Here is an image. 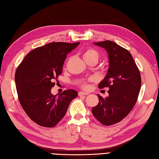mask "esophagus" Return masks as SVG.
<instances>
[{
    "label": "esophagus",
    "mask_w": 159,
    "mask_h": 159,
    "mask_svg": "<svg viewBox=\"0 0 159 159\" xmlns=\"http://www.w3.org/2000/svg\"><path fill=\"white\" fill-rule=\"evenodd\" d=\"M88 93H86V92H79V96H86V95H88Z\"/></svg>",
    "instance_id": "obj_1"
}]
</instances>
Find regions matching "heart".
Wrapping results in <instances>:
<instances>
[{"label": "heart", "mask_w": 159, "mask_h": 159, "mask_svg": "<svg viewBox=\"0 0 159 159\" xmlns=\"http://www.w3.org/2000/svg\"><path fill=\"white\" fill-rule=\"evenodd\" d=\"M83 58L87 63L92 61H95L98 62V61L100 58V54L95 49L88 48L84 52ZM90 81H92V79L84 80V81L81 82L79 84V86L83 89H87L89 88L88 83Z\"/></svg>", "instance_id": "obj_1"}]
</instances>
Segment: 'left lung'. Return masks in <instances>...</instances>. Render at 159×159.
<instances>
[{"label":"left lung","instance_id":"left-lung-1","mask_svg":"<svg viewBox=\"0 0 159 159\" xmlns=\"http://www.w3.org/2000/svg\"><path fill=\"white\" fill-rule=\"evenodd\" d=\"M94 44L106 49L109 54V70L98 87L109 90L106 98L98 95L99 102L92 111L101 124L111 126L126 117L137 102L141 85V74L128 50L109 40Z\"/></svg>","mask_w":159,"mask_h":159}]
</instances>
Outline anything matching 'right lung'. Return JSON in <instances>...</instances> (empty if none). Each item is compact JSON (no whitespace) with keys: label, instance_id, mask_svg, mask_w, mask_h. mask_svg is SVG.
Segmentation results:
<instances>
[{"label":"right lung","instance_id":"add662e5","mask_svg":"<svg viewBox=\"0 0 159 159\" xmlns=\"http://www.w3.org/2000/svg\"><path fill=\"white\" fill-rule=\"evenodd\" d=\"M79 43L51 42L38 47L29 52L17 67L15 80L19 102L30 119L39 126H56L78 96L74 89L54 96L51 89L62 73L67 54Z\"/></svg>","mask_w":159,"mask_h":159}]
</instances>
